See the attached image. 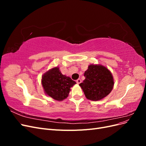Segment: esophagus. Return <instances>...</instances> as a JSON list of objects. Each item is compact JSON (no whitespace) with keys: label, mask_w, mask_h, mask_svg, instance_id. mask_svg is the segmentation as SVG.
<instances>
[{"label":"esophagus","mask_w":146,"mask_h":146,"mask_svg":"<svg viewBox=\"0 0 146 146\" xmlns=\"http://www.w3.org/2000/svg\"><path fill=\"white\" fill-rule=\"evenodd\" d=\"M76 82H77V84H80L81 82H82V80H81V79H80V78H78V80H77V81H76Z\"/></svg>","instance_id":"esophagus-1"}]
</instances>
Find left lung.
Segmentation results:
<instances>
[{
    "mask_svg": "<svg viewBox=\"0 0 146 146\" xmlns=\"http://www.w3.org/2000/svg\"><path fill=\"white\" fill-rule=\"evenodd\" d=\"M85 79L79 84L86 99L100 100L107 96L114 86V79L110 70L101 64H91L84 73Z\"/></svg>",
    "mask_w": 146,
    "mask_h": 146,
    "instance_id": "left-lung-1",
    "label": "left lung"
}]
</instances>
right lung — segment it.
Wrapping results in <instances>:
<instances>
[{
  "mask_svg": "<svg viewBox=\"0 0 146 146\" xmlns=\"http://www.w3.org/2000/svg\"><path fill=\"white\" fill-rule=\"evenodd\" d=\"M41 84L47 96L55 100L62 101L68 98L70 88L76 82L63 75L58 67H55L42 75Z\"/></svg>",
  "mask_w": 146,
  "mask_h": 146,
  "instance_id": "obj_1",
  "label": "right lung"
}]
</instances>
